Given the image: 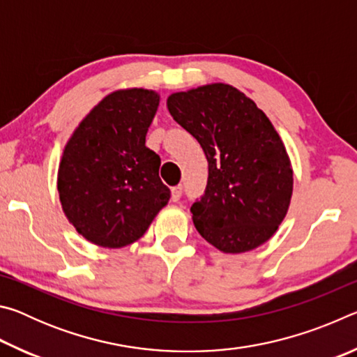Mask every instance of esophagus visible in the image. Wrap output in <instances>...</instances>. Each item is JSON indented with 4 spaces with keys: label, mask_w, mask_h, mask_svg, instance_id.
<instances>
[{
    "label": "esophagus",
    "mask_w": 357,
    "mask_h": 357,
    "mask_svg": "<svg viewBox=\"0 0 357 357\" xmlns=\"http://www.w3.org/2000/svg\"><path fill=\"white\" fill-rule=\"evenodd\" d=\"M181 195H183V185H174L172 189V198L173 202H178Z\"/></svg>",
    "instance_id": "obj_1"
}]
</instances>
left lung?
<instances>
[{
	"mask_svg": "<svg viewBox=\"0 0 357 357\" xmlns=\"http://www.w3.org/2000/svg\"><path fill=\"white\" fill-rule=\"evenodd\" d=\"M167 107L208 159L206 192L190 208L197 231L233 255L269 241L293 195L291 160L271 119L227 83L173 93Z\"/></svg>",
	"mask_w": 357,
	"mask_h": 357,
	"instance_id": "obj_1",
	"label": "left lung"
}]
</instances>
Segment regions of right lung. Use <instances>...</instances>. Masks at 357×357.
Here are the masks:
<instances>
[{"instance_id":"right-lung-1","label":"right lung","mask_w":357,"mask_h":357,"mask_svg":"<svg viewBox=\"0 0 357 357\" xmlns=\"http://www.w3.org/2000/svg\"><path fill=\"white\" fill-rule=\"evenodd\" d=\"M159 102L154 89H116L91 108L66 143L59 202L91 244L123 249L135 243L170 200L159 178L160 157L144 144Z\"/></svg>"}]
</instances>
